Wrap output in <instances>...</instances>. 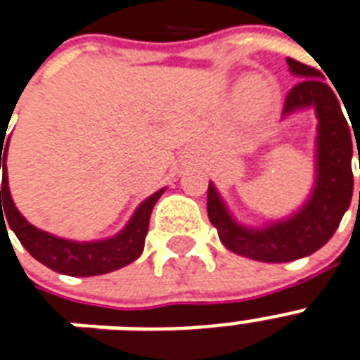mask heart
<instances>
[{
  "label": "heart",
  "instance_id": "b5f03b06",
  "mask_svg": "<svg viewBox=\"0 0 360 360\" xmlns=\"http://www.w3.org/2000/svg\"><path fill=\"white\" fill-rule=\"evenodd\" d=\"M276 97V86L264 77H248L238 86V99L242 107L252 116H261L272 107Z\"/></svg>",
  "mask_w": 360,
  "mask_h": 360
}]
</instances>
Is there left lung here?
Masks as SVG:
<instances>
[{
    "mask_svg": "<svg viewBox=\"0 0 360 360\" xmlns=\"http://www.w3.org/2000/svg\"><path fill=\"white\" fill-rule=\"evenodd\" d=\"M287 65L300 82L287 94L281 118L304 108H314L317 118L316 180L310 197L291 216L261 227L236 221L214 182L208 184L206 200L208 218L218 229L221 244L242 257L263 263H287L325 246L338 229L353 195L351 139L355 131H349L338 97L317 69L293 58H287Z\"/></svg>",
    "mask_w": 360,
    "mask_h": 360,
    "instance_id": "obj_1",
    "label": "left lung"
}]
</instances>
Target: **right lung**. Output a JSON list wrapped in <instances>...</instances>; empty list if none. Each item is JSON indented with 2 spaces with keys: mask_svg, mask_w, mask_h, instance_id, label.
I'll return each mask as SVG.
<instances>
[{
  "mask_svg": "<svg viewBox=\"0 0 360 360\" xmlns=\"http://www.w3.org/2000/svg\"><path fill=\"white\" fill-rule=\"evenodd\" d=\"M7 133V131H4ZM1 133L0 136V169H4V180H1L0 191V225L9 229L16 235L20 244L32 253L39 263L44 266L67 276H99L118 270L125 264L133 263L144 250V238L148 233L150 216L152 208L158 202L163 191L167 188L158 189L148 199H144L136 206L129 221L120 231L118 235L108 236L103 240L77 242L61 236L50 235L46 231L37 229L32 225L18 208L15 206V200L11 197L9 176H7V148H9V136ZM6 142V146L1 144ZM6 214L7 222L4 221L3 214ZM7 231V227H5ZM9 235V233H7Z\"/></svg>",
  "mask_w": 360,
  "mask_h": 360,
  "instance_id": "1",
  "label": "right lung"
}]
</instances>
